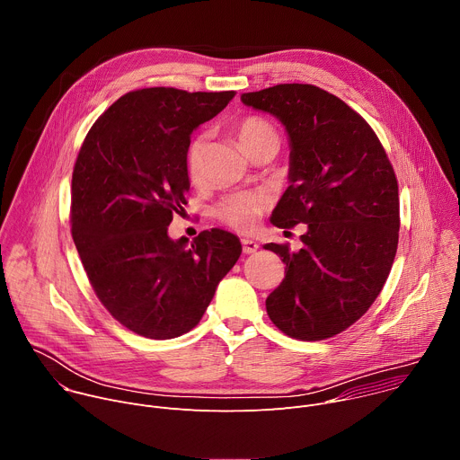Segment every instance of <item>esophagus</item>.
<instances>
[{
	"instance_id": "1",
	"label": "esophagus",
	"mask_w": 460,
	"mask_h": 460,
	"mask_svg": "<svg viewBox=\"0 0 460 460\" xmlns=\"http://www.w3.org/2000/svg\"><path fill=\"white\" fill-rule=\"evenodd\" d=\"M242 247H243V252L245 254H251L258 249V243L254 240H249V238H242Z\"/></svg>"
}]
</instances>
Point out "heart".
<instances>
[{
    "label": "heart",
    "mask_w": 460,
    "mask_h": 460,
    "mask_svg": "<svg viewBox=\"0 0 460 460\" xmlns=\"http://www.w3.org/2000/svg\"><path fill=\"white\" fill-rule=\"evenodd\" d=\"M234 133L240 147L247 155L266 140H279L273 125L258 116H245L238 119L234 125ZM204 147L206 135L192 137L185 147L183 165L187 178L192 183L199 181L204 172ZM261 211H264V199L252 192L227 194L215 206V217L238 231H251Z\"/></svg>",
    "instance_id": "b5f03b06"
}]
</instances>
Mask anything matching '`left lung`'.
<instances>
[{
    "mask_svg": "<svg viewBox=\"0 0 460 460\" xmlns=\"http://www.w3.org/2000/svg\"><path fill=\"white\" fill-rule=\"evenodd\" d=\"M275 114L291 142V185L271 222L307 224L304 247L266 243L286 264L266 309L282 333L332 339L355 323L382 291L399 245V183L369 123L335 94L280 84L242 94Z\"/></svg>",
    "mask_w": 460,
    "mask_h": 460,
    "instance_id": "obj_1",
    "label": "left lung"
}]
</instances>
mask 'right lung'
<instances>
[{"label":"right lung","instance_id":"1","mask_svg":"<svg viewBox=\"0 0 460 460\" xmlns=\"http://www.w3.org/2000/svg\"><path fill=\"white\" fill-rule=\"evenodd\" d=\"M234 91H130L91 127L71 185V233L87 279L114 320L146 339L180 337L200 322L218 282L242 252L224 229L171 240L187 204L183 165L192 128L215 118Z\"/></svg>","mask_w":460,"mask_h":460}]
</instances>
